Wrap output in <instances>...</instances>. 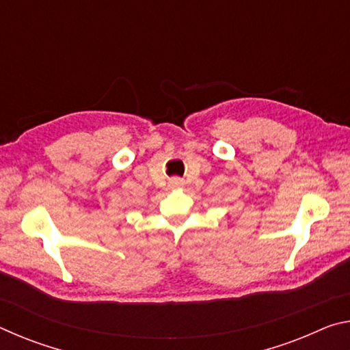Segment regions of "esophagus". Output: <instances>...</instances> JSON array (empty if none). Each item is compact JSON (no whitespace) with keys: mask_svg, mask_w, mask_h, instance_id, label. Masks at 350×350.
<instances>
[{"mask_svg":"<svg viewBox=\"0 0 350 350\" xmlns=\"http://www.w3.org/2000/svg\"><path fill=\"white\" fill-rule=\"evenodd\" d=\"M174 182H176V183H177V182H179V179H174Z\"/></svg>","mask_w":350,"mask_h":350,"instance_id":"1","label":"esophagus"}]
</instances>
